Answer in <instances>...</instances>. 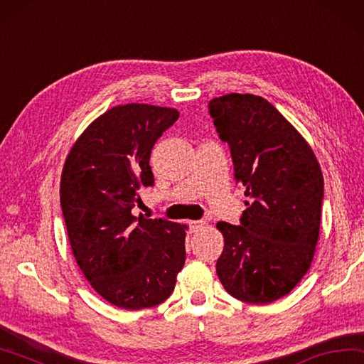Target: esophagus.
I'll return each mask as SVG.
<instances>
[{
  "instance_id": "obj_1",
  "label": "esophagus",
  "mask_w": 364,
  "mask_h": 364,
  "mask_svg": "<svg viewBox=\"0 0 364 364\" xmlns=\"http://www.w3.org/2000/svg\"><path fill=\"white\" fill-rule=\"evenodd\" d=\"M205 226V221L202 220H197V221H189V229L191 232H196V230H199L200 228Z\"/></svg>"
}]
</instances>
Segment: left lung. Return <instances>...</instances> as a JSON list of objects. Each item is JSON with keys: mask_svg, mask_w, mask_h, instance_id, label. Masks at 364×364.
I'll use <instances>...</instances> for the list:
<instances>
[{"mask_svg": "<svg viewBox=\"0 0 364 364\" xmlns=\"http://www.w3.org/2000/svg\"><path fill=\"white\" fill-rule=\"evenodd\" d=\"M208 113L248 197L240 226L216 224L224 237L216 274L235 299L274 302L291 291L314 259L325 197L320 164L266 98L229 94L213 98Z\"/></svg>", "mask_w": 364, "mask_h": 364, "instance_id": "8db88e82", "label": "left lung"}]
</instances>
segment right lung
I'll return each mask as SVG.
<instances>
[{"instance_id":"1","label":"right lung","mask_w":364,"mask_h":364,"mask_svg":"<svg viewBox=\"0 0 364 364\" xmlns=\"http://www.w3.org/2000/svg\"><path fill=\"white\" fill-rule=\"evenodd\" d=\"M180 117L129 103L95 119L65 162L60 205L73 255L92 288L125 310L159 306L186 261V226L134 216L138 189L154 186L151 151Z\"/></svg>"}]
</instances>
